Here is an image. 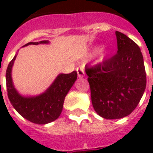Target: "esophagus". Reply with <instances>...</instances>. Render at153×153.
Wrapping results in <instances>:
<instances>
[{
    "instance_id": "34e87169",
    "label": "esophagus",
    "mask_w": 153,
    "mask_h": 153,
    "mask_svg": "<svg viewBox=\"0 0 153 153\" xmlns=\"http://www.w3.org/2000/svg\"><path fill=\"white\" fill-rule=\"evenodd\" d=\"M77 73H78V77H79V79H82L85 76L84 67H79V68H77Z\"/></svg>"
}]
</instances>
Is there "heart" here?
<instances>
[{"mask_svg": "<svg viewBox=\"0 0 153 153\" xmlns=\"http://www.w3.org/2000/svg\"><path fill=\"white\" fill-rule=\"evenodd\" d=\"M97 50H99V48H98V49H97Z\"/></svg>", "mask_w": 153, "mask_h": 153, "instance_id": "1", "label": "heart"}]
</instances>
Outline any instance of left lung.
<instances>
[{
	"label": "left lung",
	"instance_id": "left-lung-1",
	"mask_svg": "<svg viewBox=\"0 0 153 153\" xmlns=\"http://www.w3.org/2000/svg\"><path fill=\"white\" fill-rule=\"evenodd\" d=\"M117 53L102 63L89 67L91 102L96 113L105 119H119L136 109L146 87L143 55L135 42L116 31Z\"/></svg>",
	"mask_w": 153,
	"mask_h": 153
}]
</instances>
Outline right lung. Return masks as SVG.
Returning <instances> with one entry per match:
<instances>
[{
	"label": "right lung",
	"mask_w": 153,
	"mask_h": 153,
	"mask_svg": "<svg viewBox=\"0 0 153 153\" xmlns=\"http://www.w3.org/2000/svg\"><path fill=\"white\" fill-rule=\"evenodd\" d=\"M46 43L48 41L30 42L25 46ZM16 55L11 60L6 71V86L11 104L23 117L32 123L44 125L54 121L61 114L65 97L77 79V72L74 71L70 74H59L51 86L40 95L23 97L14 88L11 77L12 67Z\"/></svg>",
	"instance_id": "1"
}]
</instances>
